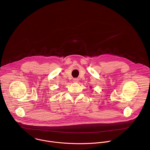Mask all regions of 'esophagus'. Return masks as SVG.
<instances>
[{
	"mask_svg": "<svg viewBox=\"0 0 150 150\" xmlns=\"http://www.w3.org/2000/svg\"><path fill=\"white\" fill-rule=\"evenodd\" d=\"M73 81H74V82H78V78H74V79H73Z\"/></svg>",
	"mask_w": 150,
	"mask_h": 150,
	"instance_id": "34e87169",
	"label": "esophagus"
}]
</instances>
